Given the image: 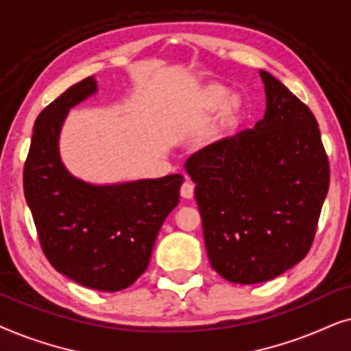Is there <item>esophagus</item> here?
<instances>
[{
	"mask_svg": "<svg viewBox=\"0 0 351 351\" xmlns=\"http://www.w3.org/2000/svg\"><path fill=\"white\" fill-rule=\"evenodd\" d=\"M180 196L182 198H186V199H191L195 196V186H193V184H191V182H184V184H182V186H180Z\"/></svg>",
	"mask_w": 351,
	"mask_h": 351,
	"instance_id": "34e87169",
	"label": "esophagus"
}]
</instances>
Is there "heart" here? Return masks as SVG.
<instances>
[{"label": "heart", "instance_id": "heart-1", "mask_svg": "<svg viewBox=\"0 0 351 351\" xmlns=\"http://www.w3.org/2000/svg\"><path fill=\"white\" fill-rule=\"evenodd\" d=\"M225 97V89L220 88V86H209V88L204 89L203 93V102L208 108H214L222 102ZM239 104L237 99H230L223 107V117L227 119H233L234 114L238 113Z\"/></svg>", "mask_w": 351, "mask_h": 351}]
</instances>
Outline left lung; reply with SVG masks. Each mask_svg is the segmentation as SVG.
<instances>
[{
  "mask_svg": "<svg viewBox=\"0 0 351 351\" xmlns=\"http://www.w3.org/2000/svg\"><path fill=\"white\" fill-rule=\"evenodd\" d=\"M261 76L263 119L185 165L210 267L238 285L273 280L308 254L329 189V160L311 110L268 71Z\"/></svg>",
  "mask_w": 351,
  "mask_h": 351,
  "instance_id": "left-lung-1",
  "label": "left lung"
}]
</instances>
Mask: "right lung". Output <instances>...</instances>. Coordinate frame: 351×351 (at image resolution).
Here are the masks:
<instances>
[{
  "instance_id": "right-lung-1",
  "label": "right lung",
  "mask_w": 351,
  "mask_h": 351,
  "mask_svg": "<svg viewBox=\"0 0 351 351\" xmlns=\"http://www.w3.org/2000/svg\"><path fill=\"white\" fill-rule=\"evenodd\" d=\"M95 93L86 78L38 114L23 165V193L43 254L57 271L95 291L126 289L147 270L162 222L179 203L180 174L94 186L71 177L57 141L66 112Z\"/></svg>"
}]
</instances>
